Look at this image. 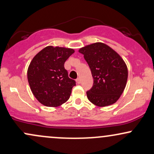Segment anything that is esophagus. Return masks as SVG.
<instances>
[{"label":"esophagus","instance_id":"1","mask_svg":"<svg viewBox=\"0 0 154 154\" xmlns=\"http://www.w3.org/2000/svg\"><path fill=\"white\" fill-rule=\"evenodd\" d=\"M76 82H77V84H80V83H81V79H80V78H79V77H78V78L76 79Z\"/></svg>","mask_w":154,"mask_h":154}]
</instances>
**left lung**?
<instances>
[{
	"label": "left lung",
	"mask_w": 154,
	"mask_h": 154,
	"mask_svg": "<svg viewBox=\"0 0 154 154\" xmlns=\"http://www.w3.org/2000/svg\"><path fill=\"white\" fill-rule=\"evenodd\" d=\"M84 55L93 78V85L87 91L88 100L98 106L114 103L123 93L128 72L117 53L102 43H95L79 50Z\"/></svg>",
	"instance_id": "1"
}]
</instances>
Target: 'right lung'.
<instances>
[{
    "mask_svg": "<svg viewBox=\"0 0 154 154\" xmlns=\"http://www.w3.org/2000/svg\"><path fill=\"white\" fill-rule=\"evenodd\" d=\"M75 51L71 48L47 46L32 60L27 79L33 95L43 105L59 106L67 101L76 85L64 68V63Z\"/></svg>",
    "mask_w": 154,
    "mask_h": 154,
    "instance_id": "1",
    "label": "right lung"
}]
</instances>
